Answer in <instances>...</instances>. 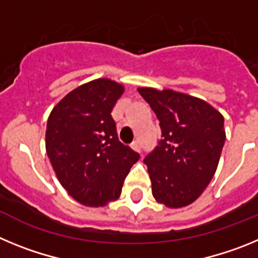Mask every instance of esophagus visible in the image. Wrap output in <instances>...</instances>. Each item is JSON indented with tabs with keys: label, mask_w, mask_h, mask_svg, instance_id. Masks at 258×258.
Wrapping results in <instances>:
<instances>
[{
	"label": "esophagus",
	"mask_w": 258,
	"mask_h": 258,
	"mask_svg": "<svg viewBox=\"0 0 258 258\" xmlns=\"http://www.w3.org/2000/svg\"><path fill=\"white\" fill-rule=\"evenodd\" d=\"M131 147H132V149H133L136 152H141V145H140V142H138V141H136V142L132 143Z\"/></svg>",
	"instance_id": "34e87169"
}]
</instances>
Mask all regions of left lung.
I'll return each instance as SVG.
<instances>
[{"instance_id":"1","label":"left lung","mask_w":258,"mask_h":258,"mask_svg":"<svg viewBox=\"0 0 258 258\" xmlns=\"http://www.w3.org/2000/svg\"><path fill=\"white\" fill-rule=\"evenodd\" d=\"M160 121L159 146L146 156L155 200L168 208L190 206L217 170L226 133L223 116L200 98L172 89L138 88Z\"/></svg>"}]
</instances>
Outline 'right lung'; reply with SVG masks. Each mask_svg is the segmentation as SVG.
Masks as SVG:
<instances>
[{"label": "right lung", "mask_w": 258, "mask_h": 258, "mask_svg": "<svg viewBox=\"0 0 258 258\" xmlns=\"http://www.w3.org/2000/svg\"><path fill=\"white\" fill-rule=\"evenodd\" d=\"M124 85L97 79L77 86L54 106L47 118L46 146L56 178L85 207L117 200L140 155L117 138L111 112Z\"/></svg>", "instance_id": "add662e5"}]
</instances>
